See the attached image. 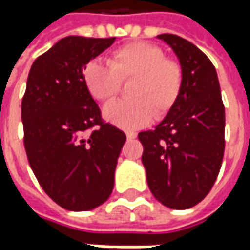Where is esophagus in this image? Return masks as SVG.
<instances>
[{"mask_svg": "<svg viewBox=\"0 0 250 250\" xmlns=\"http://www.w3.org/2000/svg\"><path fill=\"white\" fill-rule=\"evenodd\" d=\"M136 136H138V133H135V132H126V138H128L129 140L135 139Z\"/></svg>", "mask_w": 250, "mask_h": 250, "instance_id": "obj_1", "label": "esophagus"}]
</instances>
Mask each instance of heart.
Instances as JSON below:
<instances>
[{
	"label": "heart",
	"instance_id": "b5f03b06",
	"mask_svg": "<svg viewBox=\"0 0 250 250\" xmlns=\"http://www.w3.org/2000/svg\"><path fill=\"white\" fill-rule=\"evenodd\" d=\"M128 81L130 99L111 101L103 115L118 128L133 130L146 126L153 117L163 120L172 111L182 94L184 69L150 42L125 44L111 54L108 65L89 61L83 68L84 86L97 101L112 99Z\"/></svg>",
	"mask_w": 250,
	"mask_h": 250
}]
</instances>
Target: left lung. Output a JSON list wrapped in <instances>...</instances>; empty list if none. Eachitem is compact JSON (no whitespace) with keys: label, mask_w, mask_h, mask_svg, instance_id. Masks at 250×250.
<instances>
[{"label":"left lung","mask_w":250,"mask_h":250,"mask_svg":"<svg viewBox=\"0 0 250 250\" xmlns=\"http://www.w3.org/2000/svg\"><path fill=\"white\" fill-rule=\"evenodd\" d=\"M157 37L178 55L184 87L177 105L156 129L139 133L142 163L154 197L164 206L184 210L202 202L218 177L226 111L216 68L206 54L175 34Z\"/></svg>","instance_id":"left-lung-1"}]
</instances>
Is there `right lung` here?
Wrapping results in <instances>:
<instances>
[{
    "label": "right lung",
    "mask_w": 250,
    "mask_h": 250,
    "mask_svg": "<svg viewBox=\"0 0 250 250\" xmlns=\"http://www.w3.org/2000/svg\"><path fill=\"white\" fill-rule=\"evenodd\" d=\"M115 42L69 36L36 58L22 99L23 143L40 187L66 210L103 205L126 135L105 122L83 68Z\"/></svg>",
    "instance_id": "right-lung-1"
}]
</instances>
